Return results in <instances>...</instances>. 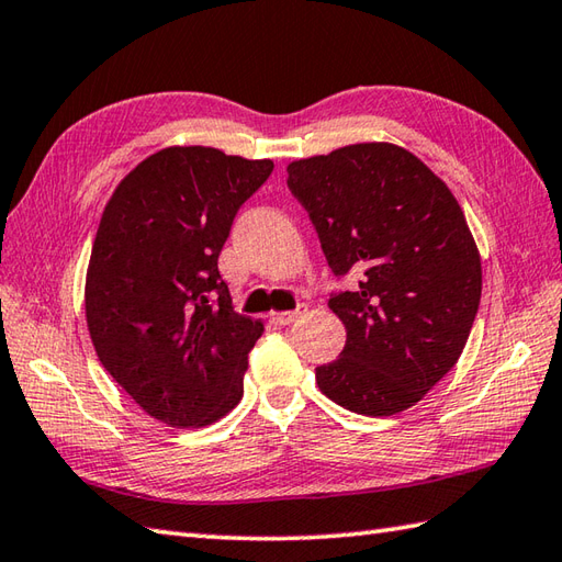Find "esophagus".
<instances>
[{
    "instance_id": "34e87169",
    "label": "esophagus",
    "mask_w": 562,
    "mask_h": 562,
    "mask_svg": "<svg viewBox=\"0 0 562 562\" xmlns=\"http://www.w3.org/2000/svg\"><path fill=\"white\" fill-rule=\"evenodd\" d=\"M306 304H300L294 308V312H280V314H272V321L278 326H292V324H296V321H300L302 316H306Z\"/></svg>"
}]
</instances>
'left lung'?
<instances>
[{
    "label": "left lung",
    "mask_w": 562,
    "mask_h": 562,
    "mask_svg": "<svg viewBox=\"0 0 562 562\" xmlns=\"http://www.w3.org/2000/svg\"><path fill=\"white\" fill-rule=\"evenodd\" d=\"M288 173L333 274H357V288L330 292L348 340L316 367L318 389L360 415L411 408L457 364L481 304V256L457 198L386 142L292 161Z\"/></svg>",
    "instance_id": "obj_1"
}]
</instances>
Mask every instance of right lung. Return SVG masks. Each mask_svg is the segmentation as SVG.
<instances>
[{
  "label": "right lung",
  "instance_id": "obj_1",
  "mask_svg": "<svg viewBox=\"0 0 562 562\" xmlns=\"http://www.w3.org/2000/svg\"><path fill=\"white\" fill-rule=\"evenodd\" d=\"M270 159L169 147L142 161L103 210L87 272V324L127 396L173 427H205L244 396L260 321L236 314L217 260Z\"/></svg>",
  "mask_w": 562,
  "mask_h": 562
}]
</instances>
